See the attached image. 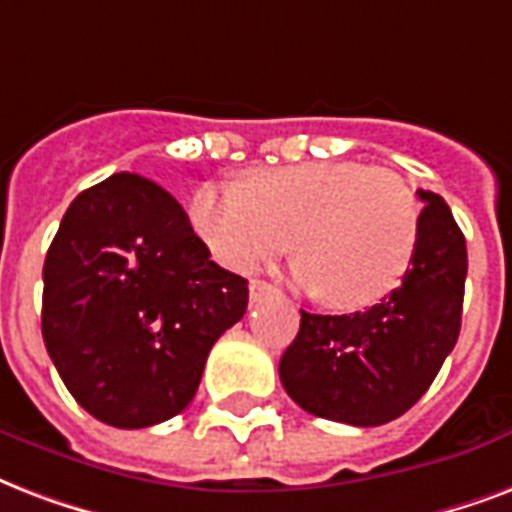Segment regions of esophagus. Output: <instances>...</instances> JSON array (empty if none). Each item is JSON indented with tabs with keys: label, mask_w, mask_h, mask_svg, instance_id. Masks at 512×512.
Returning <instances> with one entry per match:
<instances>
[{
	"label": "esophagus",
	"mask_w": 512,
	"mask_h": 512,
	"mask_svg": "<svg viewBox=\"0 0 512 512\" xmlns=\"http://www.w3.org/2000/svg\"><path fill=\"white\" fill-rule=\"evenodd\" d=\"M271 292L273 284L263 282V279H252V282H249V300H252V303H257V300L265 298V295H271Z\"/></svg>",
	"instance_id": "esophagus-1"
}]
</instances>
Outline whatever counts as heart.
<instances>
[{
  "instance_id": "obj_1",
  "label": "heart",
  "mask_w": 512,
  "mask_h": 512,
  "mask_svg": "<svg viewBox=\"0 0 512 512\" xmlns=\"http://www.w3.org/2000/svg\"><path fill=\"white\" fill-rule=\"evenodd\" d=\"M190 217L217 263L247 273L290 247L295 276L330 308L354 311L403 282L419 244L421 206L392 169L308 161L204 185Z\"/></svg>"
}]
</instances>
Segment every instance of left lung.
<instances>
[{
	"instance_id": "left-lung-1",
	"label": "left lung",
	"mask_w": 512,
	"mask_h": 512,
	"mask_svg": "<svg viewBox=\"0 0 512 512\" xmlns=\"http://www.w3.org/2000/svg\"><path fill=\"white\" fill-rule=\"evenodd\" d=\"M419 198V244L397 290L368 311H300L279 378L287 395L319 419L378 427L403 416L456 346L467 244L438 193L419 190Z\"/></svg>"
}]
</instances>
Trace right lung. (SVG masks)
<instances>
[{
	"instance_id": "obj_1",
	"label": "right lung",
	"mask_w": 512,
	"mask_h": 512,
	"mask_svg": "<svg viewBox=\"0 0 512 512\" xmlns=\"http://www.w3.org/2000/svg\"><path fill=\"white\" fill-rule=\"evenodd\" d=\"M42 282L58 376L93 419L120 429L185 411L249 300L247 279L214 263L177 198L128 171L74 198Z\"/></svg>"
}]
</instances>
